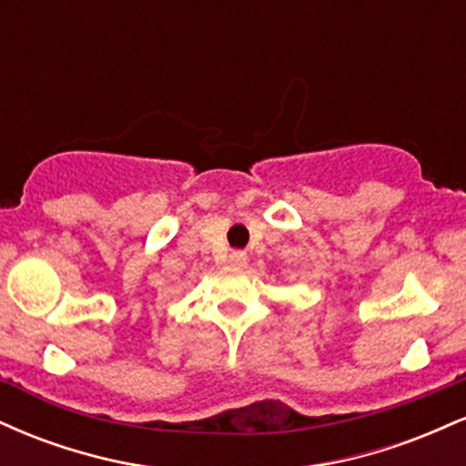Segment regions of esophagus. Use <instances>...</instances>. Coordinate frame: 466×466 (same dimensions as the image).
Returning a JSON list of instances; mask_svg holds the SVG:
<instances>
[{
	"label": "esophagus",
	"instance_id": "obj_1",
	"mask_svg": "<svg viewBox=\"0 0 466 466\" xmlns=\"http://www.w3.org/2000/svg\"><path fill=\"white\" fill-rule=\"evenodd\" d=\"M228 263L232 265V267H243L245 263H248V254H245V251H240V249H234V251H229V256H228Z\"/></svg>",
	"mask_w": 466,
	"mask_h": 466
}]
</instances>
